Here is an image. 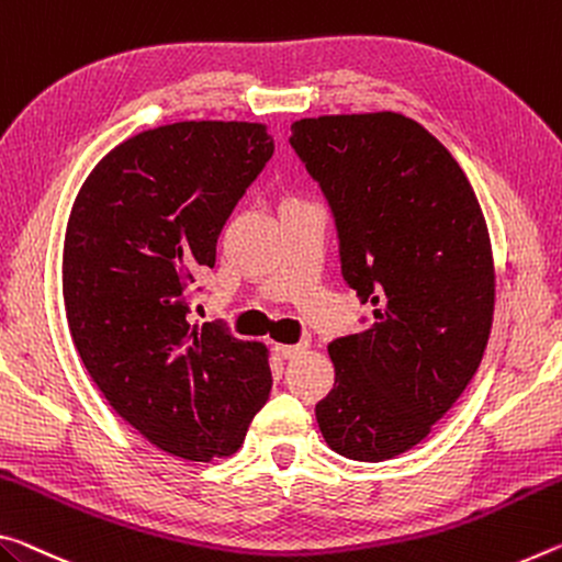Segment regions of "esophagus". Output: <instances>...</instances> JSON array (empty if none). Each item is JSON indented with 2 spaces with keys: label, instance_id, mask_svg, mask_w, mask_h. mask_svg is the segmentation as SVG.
<instances>
[{
  "label": "esophagus",
  "instance_id": "34e87169",
  "mask_svg": "<svg viewBox=\"0 0 562 562\" xmlns=\"http://www.w3.org/2000/svg\"><path fill=\"white\" fill-rule=\"evenodd\" d=\"M302 350H305V345H274V347H272V352L278 355L280 360L295 358V355H300Z\"/></svg>",
  "mask_w": 562,
  "mask_h": 562
}]
</instances>
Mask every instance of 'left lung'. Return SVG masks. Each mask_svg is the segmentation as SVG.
<instances>
[{"mask_svg": "<svg viewBox=\"0 0 562 562\" xmlns=\"http://www.w3.org/2000/svg\"><path fill=\"white\" fill-rule=\"evenodd\" d=\"M290 145L333 212L345 284L375 305L368 329L327 347L335 387L317 425L345 458L390 460L427 438L483 360L495 305L483 210L403 114L300 120Z\"/></svg>", "mask_w": 562, "mask_h": 562, "instance_id": "obj_1", "label": "left lung"}]
</instances>
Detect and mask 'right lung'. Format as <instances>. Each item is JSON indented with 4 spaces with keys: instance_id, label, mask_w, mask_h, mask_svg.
<instances>
[{
    "instance_id": "add662e5",
    "label": "right lung",
    "mask_w": 562,
    "mask_h": 562,
    "mask_svg": "<svg viewBox=\"0 0 562 562\" xmlns=\"http://www.w3.org/2000/svg\"><path fill=\"white\" fill-rule=\"evenodd\" d=\"M274 153L255 122H175L100 159L67 222L61 292L89 378L169 456H233L272 390L267 350L190 325L194 274ZM200 290V288H198Z\"/></svg>"
}]
</instances>
